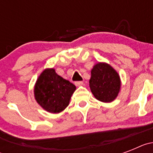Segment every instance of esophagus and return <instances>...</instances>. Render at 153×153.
Here are the masks:
<instances>
[{
  "instance_id": "obj_1",
  "label": "esophagus",
  "mask_w": 153,
  "mask_h": 153,
  "mask_svg": "<svg viewBox=\"0 0 153 153\" xmlns=\"http://www.w3.org/2000/svg\"><path fill=\"white\" fill-rule=\"evenodd\" d=\"M83 84V83L82 81H76L75 82V85L76 86H82Z\"/></svg>"
}]
</instances>
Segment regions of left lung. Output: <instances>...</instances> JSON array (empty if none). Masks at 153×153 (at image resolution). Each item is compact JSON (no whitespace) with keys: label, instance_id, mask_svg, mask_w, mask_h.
I'll return each mask as SVG.
<instances>
[{"label":"left lung","instance_id":"obj_1","mask_svg":"<svg viewBox=\"0 0 153 153\" xmlns=\"http://www.w3.org/2000/svg\"><path fill=\"white\" fill-rule=\"evenodd\" d=\"M120 84L119 74L107 63H97L91 70L90 87L98 100L104 102L114 100L120 92Z\"/></svg>","mask_w":153,"mask_h":153}]
</instances>
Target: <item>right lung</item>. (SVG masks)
<instances>
[{
  "instance_id": "right-lung-1",
  "label": "right lung",
  "mask_w": 153,
  "mask_h": 153,
  "mask_svg": "<svg viewBox=\"0 0 153 153\" xmlns=\"http://www.w3.org/2000/svg\"><path fill=\"white\" fill-rule=\"evenodd\" d=\"M76 86L57 75L54 69H47L36 80L34 96L36 102L52 113L63 111L70 102Z\"/></svg>"
}]
</instances>
